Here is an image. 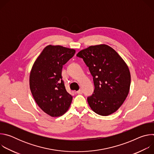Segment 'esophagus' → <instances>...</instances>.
<instances>
[{
    "mask_svg": "<svg viewBox=\"0 0 154 154\" xmlns=\"http://www.w3.org/2000/svg\"><path fill=\"white\" fill-rule=\"evenodd\" d=\"M76 93H77V94H82L83 93V91H82V90H81V89H80L79 90H78V91H76Z\"/></svg>",
    "mask_w": 154,
    "mask_h": 154,
    "instance_id": "34e87169",
    "label": "esophagus"
}]
</instances>
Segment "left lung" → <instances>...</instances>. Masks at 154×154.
Listing matches in <instances>:
<instances>
[{
	"instance_id": "8db88e82",
	"label": "left lung",
	"mask_w": 154,
	"mask_h": 154,
	"mask_svg": "<svg viewBox=\"0 0 154 154\" xmlns=\"http://www.w3.org/2000/svg\"><path fill=\"white\" fill-rule=\"evenodd\" d=\"M77 56L83 59L93 77L95 88L87 98L90 106L101 116L115 113L129 92L131 77L127 65L113 48L105 45L90 46Z\"/></svg>"
}]
</instances>
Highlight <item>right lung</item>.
Listing matches in <instances>:
<instances>
[{"label":"right lung","mask_w":154,"mask_h":154,"mask_svg":"<svg viewBox=\"0 0 154 154\" xmlns=\"http://www.w3.org/2000/svg\"><path fill=\"white\" fill-rule=\"evenodd\" d=\"M75 53L72 49L49 45L33 65L30 74L32 96L39 108L51 116H61L71 103L72 96L65 88L61 72Z\"/></svg>","instance_id":"add662e5"}]
</instances>
